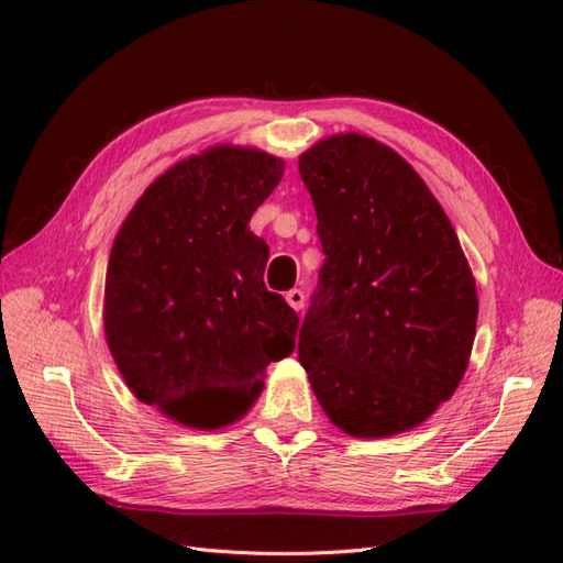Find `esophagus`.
Returning <instances> with one entry per match:
<instances>
[{
	"label": "esophagus",
	"instance_id": "obj_1",
	"mask_svg": "<svg viewBox=\"0 0 563 563\" xmlns=\"http://www.w3.org/2000/svg\"><path fill=\"white\" fill-rule=\"evenodd\" d=\"M285 300H288V305L295 309V312H300V309H305V292L302 290H288L285 292Z\"/></svg>",
	"mask_w": 563,
	"mask_h": 563
}]
</instances>
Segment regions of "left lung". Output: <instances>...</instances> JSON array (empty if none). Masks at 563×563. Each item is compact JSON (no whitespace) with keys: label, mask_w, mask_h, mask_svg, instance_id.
<instances>
[{"label":"left lung","mask_w":563,"mask_h":563,"mask_svg":"<svg viewBox=\"0 0 563 563\" xmlns=\"http://www.w3.org/2000/svg\"><path fill=\"white\" fill-rule=\"evenodd\" d=\"M324 249L297 355L329 421L353 438L421 426L470 365L476 283L413 166L343 133L300 154Z\"/></svg>","instance_id":"obj_1"}]
</instances>
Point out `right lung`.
Instances as JSON below:
<instances>
[{
	"instance_id": "add662e5",
	"label": "right lung",
	"mask_w": 563,
	"mask_h": 563,
	"mask_svg": "<svg viewBox=\"0 0 563 563\" xmlns=\"http://www.w3.org/2000/svg\"><path fill=\"white\" fill-rule=\"evenodd\" d=\"M285 162L218 145L166 169L128 212L106 271V343L128 389L200 430L239 421L295 351V309L263 285L249 230Z\"/></svg>"
}]
</instances>
